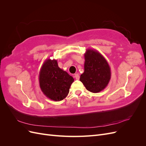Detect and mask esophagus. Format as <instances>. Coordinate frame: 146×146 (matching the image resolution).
Listing matches in <instances>:
<instances>
[{"label":"esophagus","instance_id":"esophagus-1","mask_svg":"<svg viewBox=\"0 0 146 146\" xmlns=\"http://www.w3.org/2000/svg\"><path fill=\"white\" fill-rule=\"evenodd\" d=\"M74 77H75V78L76 79V80H78L79 78H80V77H79V75L77 74L74 75Z\"/></svg>","mask_w":146,"mask_h":146}]
</instances>
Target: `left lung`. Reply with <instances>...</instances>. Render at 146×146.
<instances>
[{
    "label": "left lung",
    "mask_w": 146,
    "mask_h": 146,
    "mask_svg": "<svg viewBox=\"0 0 146 146\" xmlns=\"http://www.w3.org/2000/svg\"><path fill=\"white\" fill-rule=\"evenodd\" d=\"M111 74L110 66L103 55L94 49L88 48L85 54L84 72L80 78L86 89L93 93L104 90Z\"/></svg>",
    "instance_id": "8db88e82"
}]
</instances>
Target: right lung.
<instances>
[{"label": "right lung", "instance_id": "1", "mask_svg": "<svg viewBox=\"0 0 146 146\" xmlns=\"http://www.w3.org/2000/svg\"><path fill=\"white\" fill-rule=\"evenodd\" d=\"M74 78L58 67L56 60L47 59L39 71V86L47 98L60 101L66 98Z\"/></svg>", "mask_w": 146, "mask_h": 146}]
</instances>
